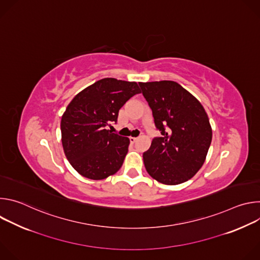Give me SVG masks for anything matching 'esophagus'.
Listing matches in <instances>:
<instances>
[{"label": "esophagus", "instance_id": "1", "mask_svg": "<svg viewBox=\"0 0 260 260\" xmlns=\"http://www.w3.org/2000/svg\"><path fill=\"white\" fill-rule=\"evenodd\" d=\"M137 140H138V138H135V137H131V138H129V142H131L132 144L136 143V142H137Z\"/></svg>", "mask_w": 260, "mask_h": 260}]
</instances>
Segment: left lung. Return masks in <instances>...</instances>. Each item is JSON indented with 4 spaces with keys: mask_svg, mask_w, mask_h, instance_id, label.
I'll return each instance as SVG.
<instances>
[{
    "mask_svg": "<svg viewBox=\"0 0 260 260\" xmlns=\"http://www.w3.org/2000/svg\"><path fill=\"white\" fill-rule=\"evenodd\" d=\"M152 111L161 137L152 140L143 153L145 168L152 178L177 185L192 178L205 162L212 129L202 104L174 81L139 83Z\"/></svg>",
    "mask_w": 260,
    "mask_h": 260,
    "instance_id": "obj_1",
    "label": "left lung"
}]
</instances>
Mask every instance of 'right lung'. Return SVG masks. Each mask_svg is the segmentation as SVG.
I'll return each instance as SVG.
<instances>
[{
	"label": "right lung",
	"mask_w": 260,
	"mask_h": 260,
	"mask_svg": "<svg viewBox=\"0 0 260 260\" xmlns=\"http://www.w3.org/2000/svg\"><path fill=\"white\" fill-rule=\"evenodd\" d=\"M140 92L136 82L104 78L69 104L60 121L61 143L68 160L80 175L102 180L121 168L129 139L107 127L117 122L120 108Z\"/></svg>",
	"instance_id": "add662e5"
}]
</instances>
